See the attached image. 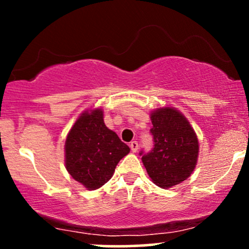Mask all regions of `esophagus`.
I'll return each instance as SVG.
<instances>
[{
	"label": "esophagus",
	"mask_w": 249,
	"mask_h": 249,
	"mask_svg": "<svg viewBox=\"0 0 249 249\" xmlns=\"http://www.w3.org/2000/svg\"><path fill=\"white\" fill-rule=\"evenodd\" d=\"M130 147H131V150H132V152H137V151H138V147H139L138 142H136V141L131 142H130Z\"/></svg>",
	"instance_id": "obj_1"
}]
</instances>
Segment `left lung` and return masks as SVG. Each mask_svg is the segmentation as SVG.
<instances>
[{
    "instance_id": "8db88e82",
    "label": "left lung",
    "mask_w": 249,
    "mask_h": 249,
    "mask_svg": "<svg viewBox=\"0 0 249 249\" xmlns=\"http://www.w3.org/2000/svg\"><path fill=\"white\" fill-rule=\"evenodd\" d=\"M151 121L153 147L139 154L154 184L170 188L193 172L198 160V138L187 119L172 107L153 111Z\"/></svg>"
}]
</instances>
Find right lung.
Returning <instances> with one entry per match:
<instances>
[{"label": "right lung", "mask_w": 249, "mask_h": 249, "mask_svg": "<svg viewBox=\"0 0 249 249\" xmlns=\"http://www.w3.org/2000/svg\"><path fill=\"white\" fill-rule=\"evenodd\" d=\"M130 152L116 132L108 130L101 108L77 119L65 141V166L76 181L97 190L111 179L119 160Z\"/></svg>", "instance_id": "add662e5"}]
</instances>
